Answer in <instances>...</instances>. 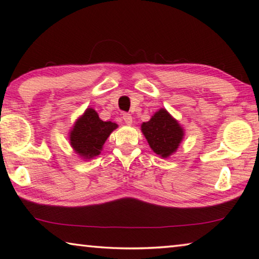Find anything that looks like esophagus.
I'll return each mask as SVG.
<instances>
[{"label": "esophagus", "mask_w": 259, "mask_h": 259, "mask_svg": "<svg viewBox=\"0 0 259 259\" xmlns=\"http://www.w3.org/2000/svg\"><path fill=\"white\" fill-rule=\"evenodd\" d=\"M122 119L124 120V122H125L126 124L133 123V116H131L129 113H123V115H122Z\"/></svg>", "instance_id": "1"}]
</instances>
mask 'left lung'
Wrapping results in <instances>:
<instances>
[{
    "instance_id": "1",
    "label": "left lung",
    "mask_w": 259,
    "mask_h": 259,
    "mask_svg": "<svg viewBox=\"0 0 259 259\" xmlns=\"http://www.w3.org/2000/svg\"><path fill=\"white\" fill-rule=\"evenodd\" d=\"M142 131L157 155L168 157L177 150L184 131L165 109L161 108L148 122L142 124Z\"/></svg>"
}]
</instances>
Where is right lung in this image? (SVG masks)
Returning a JSON list of instances; mask_svg holds the SVG:
<instances>
[{"label":"right lung","mask_w":259,"mask_h":259,"mask_svg":"<svg viewBox=\"0 0 259 259\" xmlns=\"http://www.w3.org/2000/svg\"><path fill=\"white\" fill-rule=\"evenodd\" d=\"M116 128V123L102 121L97 112L93 108H88L71 131V145L77 154L84 159H91L99 155L104 143Z\"/></svg>","instance_id":"1"}]
</instances>
